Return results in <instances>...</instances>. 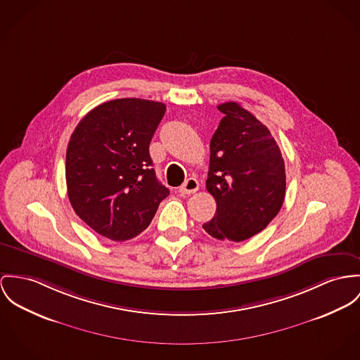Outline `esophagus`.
<instances>
[{
    "label": "esophagus",
    "mask_w": 360,
    "mask_h": 360,
    "mask_svg": "<svg viewBox=\"0 0 360 360\" xmlns=\"http://www.w3.org/2000/svg\"><path fill=\"white\" fill-rule=\"evenodd\" d=\"M198 181L194 178H189L185 181V184L179 188V193L181 194H193L198 191Z\"/></svg>",
    "instance_id": "esophagus-1"
}]
</instances>
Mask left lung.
Listing matches in <instances>:
<instances>
[{
	"instance_id": "left-lung-1",
	"label": "left lung",
	"mask_w": 360,
	"mask_h": 360,
	"mask_svg": "<svg viewBox=\"0 0 360 360\" xmlns=\"http://www.w3.org/2000/svg\"><path fill=\"white\" fill-rule=\"evenodd\" d=\"M224 113L210 149L207 191L217 201L215 217L202 229L218 240L244 241L277 217L286 175L270 130L237 103L218 105Z\"/></svg>"
}]
</instances>
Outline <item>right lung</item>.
I'll return each mask as SVG.
<instances>
[{"instance_id": "1", "label": "right lung", "mask_w": 360, "mask_h": 360, "mask_svg": "<svg viewBox=\"0 0 360 360\" xmlns=\"http://www.w3.org/2000/svg\"><path fill=\"white\" fill-rule=\"evenodd\" d=\"M166 105L117 98L84 115L68 142L65 179L77 215L112 241L137 237L169 194L152 168L149 143Z\"/></svg>"}]
</instances>
